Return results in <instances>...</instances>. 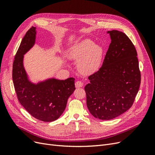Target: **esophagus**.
Instances as JSON below:
<instances>
[{
    "instance_id": "esophagus-1",
    "label": "esophagus",
    "mask_w": 155,
    "mask_h": 155,
    "mask_svg": "<svg viewBox=\"0 0 155 155\" xmlns=\"http://www.w3.org/2000/svg\"><path fill=\"white\" fill-rule=\"evenodd\" d=\"M75 86L76 88H81L83 86V83L81 81H77L75 83Z\"/></svg>"
}]
</instances>
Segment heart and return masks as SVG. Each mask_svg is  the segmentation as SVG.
<instances>
[{"instance_id": "heart-1", "label": "heart", "mask_w": 155, "mask_h": 155, "mask_svg": "<svg viewBox=\"0 0 155 155\" xmlns=\"http://www.w3.org/2000/svg\"><path fill=\"white\" fill-rule=\"evenodd\" d=\"M101 46L94 44L90 39H85L70 49L68 57L70 59L79 61L78 69L84 74H90L99 68L102 56Z\"/></svg>"}]
</instances>
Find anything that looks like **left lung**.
Listing matches in <instances>:
<instances>
[{
    "instance_id": "obj_1",
    "label": "left lung",
    "mask_w": 155,
    "mask_h": 155,
    "mask_svg": "<svg viewBox=\"0 0 155 155\" xmlns=\"http://www.w3.org/2000/svg\"><path fill=\"white\" fill-rule=\"evenodd\" d=\"M109 45L102 66L88 76L85 86L87 105L91 114L109 120L132 107L141 83L137 52L124 33L108 31Z\"/></svg>"
}]
</instances>
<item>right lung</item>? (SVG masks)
Here are the masks:
<instances>
[{
  "label": "right lung",
  "mask_w": 155,
  "mask_h": 155,
  "mask_svg": "<svg viewBox=\"0 0 155 155\" xmlns=\"http://www.w3.org/2000/svg\"><path fill=\"white\" fill-rule=\"evenodd\" d=\"M35 27L26 33L15 56L12 78L18 100L37 120L50 122L58 119L66 108L69 96L75 91L74 78L50 79L37 85L27 78L23 67L24 55L35 43Z\"/></svg>",
  "instance_id": "obj_1"
}]
</instances>
